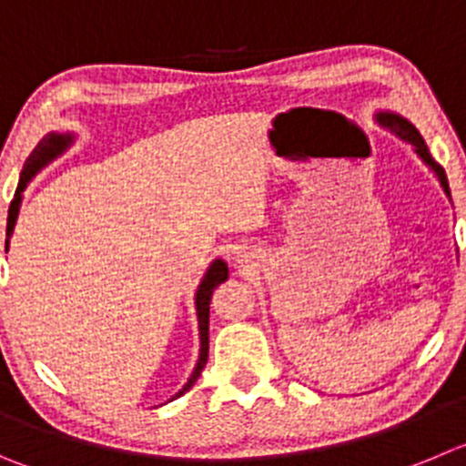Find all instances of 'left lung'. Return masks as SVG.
<instances>
[{
    "instance_id": "left-lung-1",
    "label": "left lung",
    "mask_w": 466,
    "mask_h": 466,
    "mask_svg": "<svg viewBox=\"0 0 466 466\" xmlns=\"http://www.w3.org/2000/svg\"><path fill=\"white\" fill-rule=\"evenodd\" d=\"M378 123L382 127H387L389 132H393V135L398 137V139H402V141H407V144H411L414 146V153L419 155L420 159H423L425 164H428L430 169L435 171V176H437V180H440V185L441 187H444V192H446V197L451 198V189H449V180H446V174H444V169H441L440 164L435 162V159H432V155H430V150H428V146H425V141H423V137L419 135V130H416L414 126H411L410 121H407V118H402L400 114H391V112H378Z\"/></svg>"
}]
</instances>
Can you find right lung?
<instances>
[{
	"label": "right lung",
	"mask_w": 466,
	"mask_h": 466,
	"mask_svg": "<svg viewBox=\"0 0 466 466\" xmlns=\"http://www.w3.org/2000/svg\"><path fill=\"white\" fill-rule=\"evenodd\" d=\"M73 141H75L73 132H50V135H46L41 141H38L36 148L31 150V155L26 157L25 167H22L20 183H17V189H15V197H13L11 208H8L6 251H8V242H11V236H13V228H15L17 212H20V206H22V192H25L26 185L31 183V178H34V176H36L41 169H46L47 164L55 162L59 155H64L66 150L73 146ZM226 279H228V265H226L221 258H215L210 263V268L206 269V274H203L201 283H198L197 295H194V307H197V318H198V340H201V348H198V361H197V366H194L189 380L185 382V387L180 389L174 398H180L185 391H189V389L194 387V382L198 380V375H201L203 366H206V361H208V327H210L208 322H210L212 290H215L219 283H224ZM174 398H171V400H174Z\"/></svg>",
	"instance_id": "obj_1"
}]
</instances>
